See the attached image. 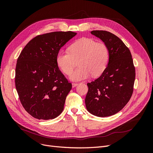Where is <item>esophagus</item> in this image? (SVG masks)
Here are the masks:
<instances>
[{
  "label": "esophagus",
  "instance_id": "obj_1",
  "mask_svg": "<svg viewBox=\"0 0 153 153\" xmlns=\"http://www.w3.org/2000/svg\"><path fill=\"white\" fill-rule=\"evenodd\" d=\"M78 85V84H76V83H72V87H73V88L76 87Z\"/></svg>",
  "mask_w": 153,
  "mask_h": 153
}]
</instances>
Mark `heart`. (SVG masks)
Returning <instances> with one entry per match:
<instances>
[{
    "instance_id": "1",
    "label": "heart",
    "mask_w": 153,
    "mask_h": 153,
    "mask_svg": "<svg viewBox=\"0 0 153 153\" xmlns=\"http://www.w3.org/2000/svg\"><path fill=\"white\" fill-rule=\"evenodd\" d=\"M78 59L79 67L69 76L72 81L87 79L91 75L98 76L108 65L109 50L105 43H96L93 39L82 38L69 46L68 51L59 50L56 55V64L60 70L66 75H70Z\"/></svg>"
}]
</instances>
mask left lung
I'll return each instance as SVG.
<instances>
[{"label": "left lung", "instance_id": "1", "mask_svg": "<svg viewBox=\"0 0 153 153\" xmlns=\"http://www.w3.org/2000/svg\"><path fill=\"white\" fill-rule=\"evenodd\" d=\"M109 50L108 65L101 76L88 83L86 108L98 117H108L121 110L130 100L135 69L130 51L117 36L105 30H93Z\"/></svg>", "mask_w": 153, "mask_h": 153}]
</instances>
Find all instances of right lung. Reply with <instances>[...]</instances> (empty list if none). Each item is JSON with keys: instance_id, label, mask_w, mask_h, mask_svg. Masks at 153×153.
I'll return each instance as SVG.
<instances>
[{"instance_id": "add662e5", "label": "right lung", "mask_w": 153, "mask_h": 153, "mask_svg": "<svg viewBox=\"0 0 153 153\" xmlns=\"http://www.w3.org/2000/svg\"><path fill=\"white\" fill-rule=\"evenodd\" d=\"M76 32H53L35 37L17 60L15 86L22 106L38 119H53L62 113L72 85L60 71L56 55Z\"/></svg>"}]
</instances>
